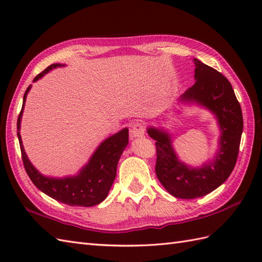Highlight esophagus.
Listing matches in <instances>:
<instances>
[{"mask_svg":"<svg viewBox=\"0 0 262 262\" xmlns=\"http://www.w3.org/2000/svg\"><path fill=\"white\" fill-rule=\"evenodd\" d=\"M144 134H145V127H144L143 122H135V124H133V126L130 128V137L132 138L143 137Z\"/></svg>","mask_w":262,"mask_h":262,"instance_id":"esophagus-1","label":"esophagus"}]
</instances>
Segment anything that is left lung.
<instances>
[{
    "instance_id": "obj_1",
    "label": "left lung",
    "mask_w": 262,
    "mask_h": 262,
    "mask_svg": "<svg viewBox=\"0 0 262 262\" xmlns=\"http://www.w3.org/2000/svg\"><path fill=\"white\" fill-rule=\"evenodd\" d=\"M194 84L181 94L178 102L197 105L215 117L220 128L219 147L202 166L188 165L178 157L172 135L163 127H147L157 145V177L172 196L193 199L206 196L226 181L236 163L243 117L231 83L220 72L193 58Z\"/></svg>"
}]
</instances>
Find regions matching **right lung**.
<instances>
[{
    "label": "right lung",
    "instance_id": "1",
    "mask_svg": "<svg viewBox=\"0 0 262 262\" xmlns=\"http://www.w3.org/2000/svg\"><path fill=\"white\" fill-rule=\"evenodd\" d=\"M64 66L66 65L53 64L48 66L45 71H42L33 79V82L41 79L49 71L57 68H64ZM30 89L31 85L28 86L24 96L22 109L18 117V122H16V128H18L16 134L19 138L25 169L32 183L47 196L70 206L90 207V206L103 202L107 198L116 178L118 161L128 144V128H122L118 133L107 137L100 143L91 158L89 159L88 163L83 165L76 174L60 178L43 176L30 162L20 135L22 114H24L27 96Z\"/></svg>",
    "mask_w": 262,
    "mask_h": 262
}]
</instances>
